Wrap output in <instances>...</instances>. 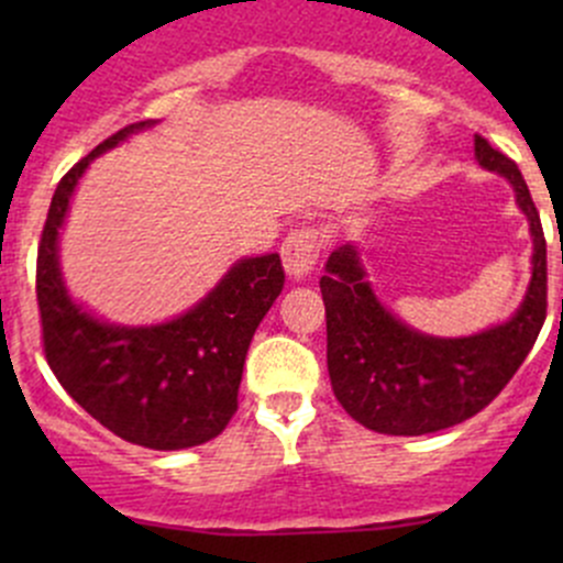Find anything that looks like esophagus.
I'll return each mask as SVG.
<instances>
[{
    "instance_id": "obj_1",
    "label": "esophagus",
    "mask_w": 563,
    "mask_h": 563,
    "mask_svg": "<svg viewBox=\"0 0 563 563\" xmlns=\"http://www.w3.org/2000/svg\"><path fill=\"white\" fill-rule=\"evenodd\" d=\"M321 231L316 225H302V229L291 231L283 242V266H286L288 277L302 280V277L313 275L318 258H321Z\"/></svg>"
}]
</instances>
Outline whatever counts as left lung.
<instances>
[{
  "mask_svg": "<svg viewBox=\"0 0 563 563\" xmlns=\"http://www.w3.org/2000/svg\"><path fill=\"white\" fill-rule=\"evenodd\" d=\"M476 161L515 187L533 236L531 286L518 313L471 338L413 332L384 308L365 280L354 245L334 250L321 277L327 367L334 397L367 430L424 435L490 406L533 349L548 316V245L518 163L476 135Z\"/></svg>",
  "mask_w": 563,
  "mask_h": 563,
  "instance_id": "obj_1",
  "label": "left lung"
}]
</instances>
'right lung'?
Listing matches in <instances>:
<instances>
[{"mask_svg":"<svg viewBox=\"0 0 563 563\" xmlns=\"http://www.w3.org/2000/svg\"><path fill=\"white\" fill-rule=\"evenodd\" d=\"M146 124L108 135L56 185L37 247L40 327L51 371L89 417L130 444L187 450L236 413L250 340L286 272L277 253L240 261L196 308L157 327H113L67 297L56 250L73 190L95 157Z\"/></svg>","mask_w":563,"mask_h":563,"instance_id":"obj_1","label":"right lung"}]
</instances>
